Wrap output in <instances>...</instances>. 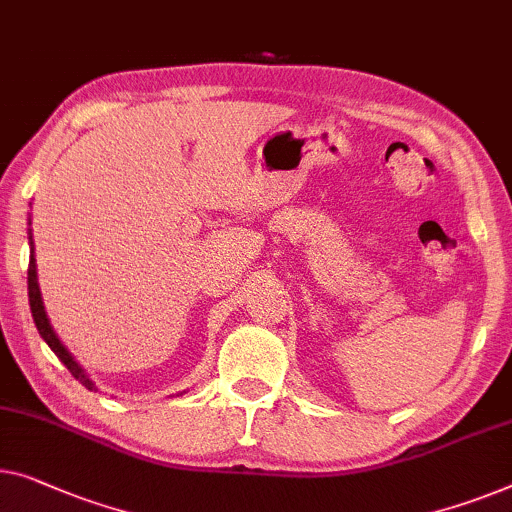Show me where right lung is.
Here are the masks:
<instances>
[{"mask_svg":"<svg viewBox=\"0 0 512 512\" xmlns=\"http://www.w3.org/2000/svg\"><path fill=\"white\" fill-rule=\"evenodd\" d=\"M32 240V238H29ZM32 244V242H29ZM27 291H29V307H32V316H34V323H36V330H39V335L46 339V344L53 348L55 355L59 360L64 362V367L69 369L71 376L76 381H80L85 385L87 390H96V385L92 383L90 376L85 374V369L78 365L76 360H73V355L66 351L64 344L59 342V337L55 335L53 325L48 321V314H46V307H43V300H41V291H39V281H36V258H34V244H32V251H29V270H27Z\"/></svg>","mask_w":512,"mask_h":512,"instance_id":"right-lung-1","label":"right lung"}]
</instances>
